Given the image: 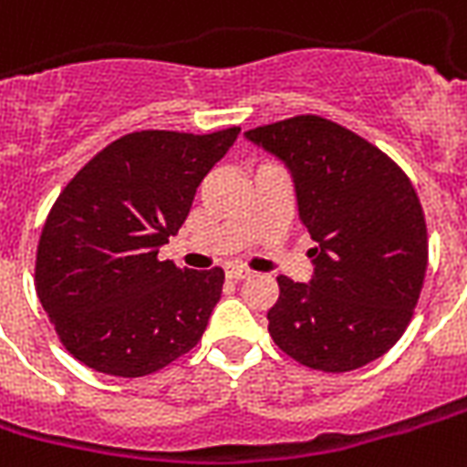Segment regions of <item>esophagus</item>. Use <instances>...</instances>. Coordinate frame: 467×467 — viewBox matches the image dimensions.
Returning a JSON list of instances; mask_svg holds the SVG:
<instances>
[{
  "label": "esophagus",
  "mask_w": 467,
  "mask_h": 467,
  "mask_svg": "<svg viewBox=\"0 0 467 467\" xmlns=\"http://www.w3.org/2000/svg\"><path fill=\"white\" fill-rule=\"evenodd\" d=\"M227 279H233V281H242V279H247V276H249V274H252V272H249V269H244V266H237V265H234V266H227Z\"/></svg>",
  "instance_id": "esophagus-1"
}]
</instances>
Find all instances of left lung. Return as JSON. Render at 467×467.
Returning <instances> with one entry per match:
<instances>
[{
  "mask_svg": "<svg viewBox=\"0 0 467 467\" xmlns=\"http://www.w3.org/2000/svg\"><path fill=\"white\" fill-rule=\"evenodd\" d=\"M286 163L308 227L313 279L279 276L269 336L311 369L350 372L382 358L421 294L429 237L407 173L355 131L318 115L249 130Z\"/></svg>",
  "mask_w": 467,
  "mask_h": 467,
  "instance_id": "8db88e82",
  "label": "left lung"
}]
</instances>
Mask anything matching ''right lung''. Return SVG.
Here are the masks:
<instances>
[{
	"mask_svg": "<svg viewBox=\"0 0 467 467\" xmlns=\"http://www.w3.org/2000/svg\"><path fill=\"white\" fill-rule=\"evenodd\" d=\"M237 134L131 131L60 191L36 249V294L76 360L144 377L198 345L225 274L178 269L159 247Z\"/></svg>",
	"mask_w": 467,
	"mask_h": 467,
	"instance_id": "obj_1",
	"label": "right lung"
}]
</instances>
